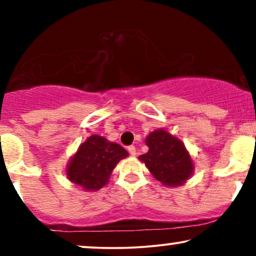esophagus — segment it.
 Instances as JSON below:
<instances>
[{"instance_id": "1", "label": "esophagus", "mask_w": 256, "mask_h": 256, "mask_svg": "<svg viewBox=\"0 0 256 256\" xmlns=\"http://www.w3.org/2000/svg\"><path fill=\"white\" fill-rule=\"evenodd\" d=\"M128 152H130L131 156H136V148H134V146H128Z\"/></svg>"}]
</instances>
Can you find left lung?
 Returning <instances> with one entry per match:
<instances>
[{"label":"left lung","instance_id":"8db88e82","mask_svg":"<svg viewBox=\"0 0 256 256\" xmlns=\"http://www.w3.org/2000/svg\"><path fill=\"white\" fill-rule=\"evenodd\" d=\"M146 144L148 152L138 158L161 184L170 188L180 186L192 177L195 170L194 161L179 138L158 128L146 136Z\"/></svg>","mask_w":256,"mask_h":256}]
</instances>
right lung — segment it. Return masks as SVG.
<instances>
[{"mask_svg":"<svg viewBox=\"0 0 256 256\" xmlns=\"http://www.w3.org/2000/svg\"><path fill=\"white\" fill-rule=\"evenodd\" d=\"M128 156V152L118 143L92 134L70 158L66 177L85 192H98L110 182L116 164Z\"/></svg>","mask_w":256,"mask_h":256,"instance_id":"1","label":"right lung"}]
</instances>
